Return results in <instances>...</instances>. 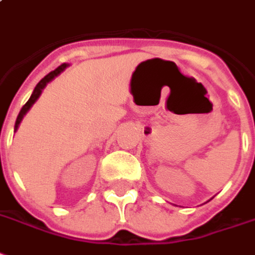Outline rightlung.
I'll return each mask as SVG.
<instances>
[{
    "instance_id": "1",
    "label": "right lung",
    "mask_w": 255,
    "mask_h": 255,
    "mask_svg": "<svg viewBox=\"0 0 255 255\" xmlns=\"http://www.w3.org/2000/svg\"><path fill=\"white\" fill-rule=\"evenodd\" d=\"M67 66H68V64H66V63H64V64H61V66L57 67L56 70H53V71H50V73L48 74V75H45L44 78H42V79H41V81H39V82H38L37 86H35V89H34V92H32L31 97H30V99H28V102H27L26 104H24V106L21 107L20 113H19V115H17V118H16L15 131L17 130V128H19V124H20V121H21V119H23V117L26 115L27 111L30 110V107H31L34 103L37 102V99H38V97H39V95H41V92H42V89H44L45 86H46V84H48L49 81H52V79L55 78V77H57V75H59V74H60L61 71H63V70H64V68H66Z\"/></svg>"
}]
</instances>
